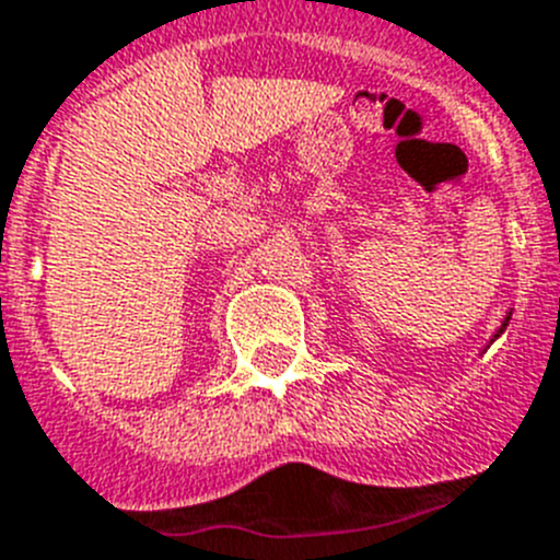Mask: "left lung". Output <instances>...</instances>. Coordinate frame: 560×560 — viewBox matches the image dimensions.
Wrapping results in <instances>:
<instances>
[{
    "instance_id": "1",
    "label": "left lung",
    "mask_w": 560,
    "mask_h": 560,
    "mask_svg": "<svg viewBox=\"0 0 560 560\" xmlns=\"http://www.w3.org/2000/svg\"><path fill=\"white\" fill-rule=\"evenodd\" d=\"M511 314H513V311H511ZM511 314L504 316V319H502V325H499V330H497V334H493V339H491V341H497V339H499V336H502V334H504V328H508V323H511Z\"/></svg>"
}]
</instances>
